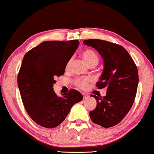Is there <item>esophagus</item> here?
<instances>
[{
	"mask_svg": "<svg viewBox=\"0 0 154 154\" xmlns=\"http://www.w3.org/2000/svg\"><path fill=\"white\" fill-rule=\"evenodd\" d=\"M82 95H83L84 99H87L88 97V95H87L86 93H82Z\"/></svg>",
	"mask_w": 154,
	"mask_h": 154,
	"instance_id": "1",
	"label": "esophagus"
}]
</instances>
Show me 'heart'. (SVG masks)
Listing matches in <instances>:
<instances>
[{
    "mask_svg": "<svg viewBox=\"0 0 154 154\" xmlns=\"http://www.w3.org/2000/svg\"><path fill=\"white\" fill-rule=\"evenodd\" d=\"M82 56L84 59V61H86V63L88 64V65L90 66L92 65L96 66L99 62V57H98L97 54L93 50L87 49L84 50L83 52H82ZM71 62V59L68 61L67 63V65H66V67H68L70 66ZM90 80L88 78H77V79L75 81V86L78 87L79 88L81 89H84L86 88L87 86H88V84Z\"/></svg>",
    "mask_w": 154,
    "mask_h": 154,
    "instance_id": "obj_1",
    "label": "heart"
}]
</instances>
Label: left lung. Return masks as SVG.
<instances>
[{
	"label": "left lung",
	"instance_id": "1",
	"mask_svg": "<svg viewBox=\"0 0 154 154\" xmlns=\"http://www.w3.org/2000/svg\"><path fill=\"white\" fill-rule=\"evenodd\" d=\"M95 48L104 60V70L96 86L106 88L103 97L91 95L97 106L89 113L94 123L104 128L113 127L123 120L130 111L136 97L138 72L127 50L120 45L100 39L84 41Z\"/></svg>",
	"mask_w": 154,
	"mask_h": 154
}]
</instances>
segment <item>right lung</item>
<instances>
[{
  "label": "right lung",
  "instance_id": "1",
  "mask_svg": "<svg viewBox=\"0 0 154 154\" xmlns=\"http://www.w3.org/2000/svg\"><path fill=\"white\" fill-rule=\"evenodd\" d=\"M79 43L78 40L44 41L25 54L18 86L27 113L41 127L59 126L73 105L83 100L81 93L74 89L59 97L52 88L55 77L64 74Z\"/></svg>",
  "mask_w": 154,
  "mask_h": 154
}]
</instances>
